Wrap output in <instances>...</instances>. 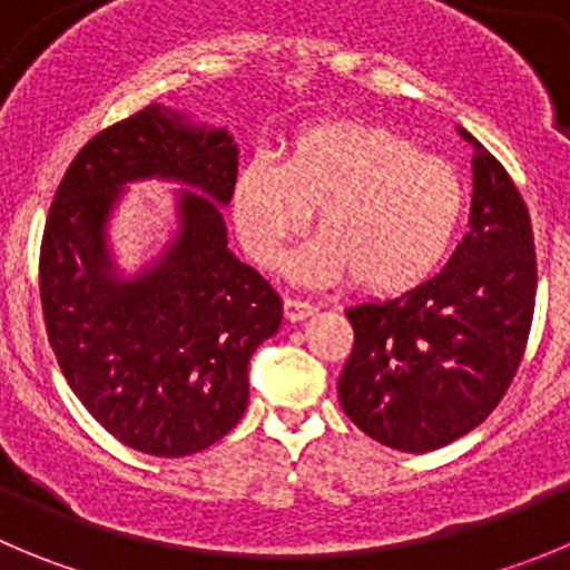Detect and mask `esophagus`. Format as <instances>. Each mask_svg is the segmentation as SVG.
Returning a JSON list of instances; mask_svg holds the SVG:
<instances>
[{
	"instance_id": "obj_1",
	"label": "esophagus",
	"mask_w": 570,
	"mask_h": 570,
	"mask_svg": "<svg viewBox=\"0 0 570 570\" xmlns=\"http://www.w3.org/2000/svg\"><path fill=\"white\" fill-rule=\"evenodd\" d=\"M315 312V303L306 301V297H284V315L289 321H303V317H309Z\"/></svg>"
}]
</instances>
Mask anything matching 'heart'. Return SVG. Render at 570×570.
I'll return each instance as SVG.
<instances>
[{
	"label": "heart",
	"mask_w": 570,
	"mask_h": 570,
	"mask_svg": "<svg viewBox=\"0 0 570 570\" xmlns=\"http://www.w3.org/2000/svg\"><path fill=\"white\" fill-rule=\"evenodd\" d=\"M236 225L255 261L273 264L317 210V238L292 258L301 281L351 273L371 292L428 281L453 249L466 188L453 165L368 124H321L292 140L286 163L253 154L236 174Z\"/></svg>",
	"instance_id": "obj_1"
}]
</instances>
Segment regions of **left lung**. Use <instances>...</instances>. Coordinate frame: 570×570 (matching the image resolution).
<instances>
[{
  "label": "left lung",
  "instance_id": "left-lung-1",
  "mask_svg": "<svg viewBox=\"0 0 570 570\" xmlns=\"http://www.w3.org/2000/svg\"><path fill=\"white\" fill-rule=\"evenodd\" d=\"M470 233L446 267L387 301L348 306L354 345L337 382L345 416L402 453L461 439L498 407L529 343L537 253L529 207L472 140Z\"/></svg>",
  "mask_w": 570,
  "mask_h": 570
}]
</instances>
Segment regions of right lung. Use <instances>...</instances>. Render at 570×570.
<instances>
[{
    "instance_id": "add662e5",
    "label": "right lung",
    "mask_w": 570,
    "mask_h": 570,
    "mask_svg": "<svg viewBox=\"0 0 570 570\" xmlns=\"http://www.w3.org/2000/svg\"><path fill=\"white\" fill-rule=\"evenodd\" d=\"M238 151L225 129L148 104L98 131L69 163L47 213L39 292L61 374L95 422L140 453H199L247 411V365L284 317L278 292L227 249L219 205ZM168 176L184 195L178 242L157 268L120 282L102 227L119 185Z\"/></svg>"
}]
</instances>
